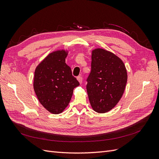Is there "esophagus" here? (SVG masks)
Masks as SVG:
<instances>
[{
    "label": "esophagus",
    "instance_id": "34e87169",
    "mask_svg": "<svg viewBox=\"0 0 159 159\" xmlns=\"http://www.w3.org/2000/svg\"><path fill=\"white\" fill-rule=\"evenodd\" d=\"M77 80H78V81L80 82V84H82V81H83V78H82V77L81 76H78L77 77Z\"/></svg>",
    "mask_w": 159,
    "mask_h": 159
}]
</instances>
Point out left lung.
<instances>
[{"instance_id":"left-lung-1","label":"left lung","mask_w":159,"mask_h":159,"mask_svg":"<svg viewBox=\"0 0 159 159\" xmlns=\"http://www.w3.org/2000/svg\"><path fill=\"white\" fill-rule=\"evenodd\" d=\"M91 67L86 80L91 105L96 112L106 113L123 94L127 81L125 66L113 53L99 48L92 52Z\"/></svg>"}]
</instances>
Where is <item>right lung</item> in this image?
I'll use <instances>...</instances> for the list:
<instances>
[{"label":"right lung","instance_id":"right-lung-1","mask_svg":"<svg viewBox=\"0 0 159 159\" xmlns=\"http://www.w3.org/2000/svg\"><path fill=\"white\" fill-rule=\"evenodd\" d=\"M64 50L52 52L37 66L34 89L40 103L54 114L61 113L68 106L74 89L80 85L66 64Z\"/></svg>","mask_w":159,"mask_h":159}]
</instances>
